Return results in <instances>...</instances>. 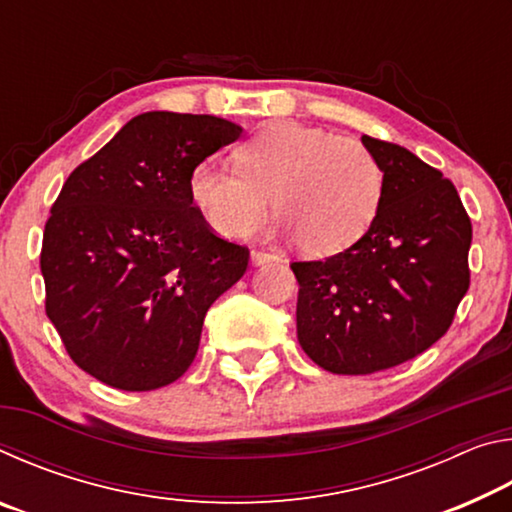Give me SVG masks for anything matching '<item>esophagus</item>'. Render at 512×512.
<instances>
[{
  "instance_id": "1",
  "label": "esophagus",
  "mask_w": 512,
  "mask_h": 512,
  "mask_svg": "<svg viewBox=\"0 0 512 512\" xmlns=\"http://www.w3.org/2000/svg\"><path fill=\"white\" fill-rule=\"evenodd\" d=\"M271 259H275V255L262 253V250H253V253H250V264L253 266H264L266 262H271Z\"/></svg>"
}]
</instances>
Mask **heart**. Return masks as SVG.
Segmentation results:
<instances>
[{"mask_svg":"<svg viewBox=\"0 0 512 512\" xmlns=\"http://www.w3.org/2000/svg\"><path fill=\"white\" fill-rule=\"evenodd\" d=\"M239 160L232 167L212 155L189 176L194 203L228 237L253 230L273 196L280 228L307 253H339L368 230L384 194V169L366 144L296 121L266 128Z\"/></svg>","mask_w":512,"mask_h":512,"instance_id":"1","label":"heart"}]
</instances>
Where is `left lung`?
Here are the masks:
<instances>
[{
  "mask_svg": "<svg viewBox=\"0 0 512 512\" xmlns=\"http://www.w3.org/2000/svg\"><path fill=\"white\" fill-rule=\"evenodd\" d=\"M384 194L357 244L293 262L298 341L334 375H370L418 357L452 325L470 287L472 223L456 187L404 146L363 135Z\"/></svg>",
  "mask_w": 512,
  "mask_h": 512,
  "instance_id": "8db88e82",
  "label": "left lung"
}]
</instances>
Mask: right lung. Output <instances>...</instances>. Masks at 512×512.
I'll list each match as a JSON object with an SVG mask.
<instances>
[{
    "instance_id": "obj_1",
    "label": "right lung",
    "mask_w": 512,
    "mask_h": 512,
    "mask_svg": "<svg viewBox=\"0 0 512 512\" xmlns=\"http://www.w3.org/2000/svg\"><path fill=\"white\" fill-rule=\"evenodd\" d=\"M244 128L214 115L133 117L69 173L45 225L47 316L76 366L119 391L183 377L212 302L241 280L248 248L216 237L189 176Z\"/></svg>"
}]
</instances>
